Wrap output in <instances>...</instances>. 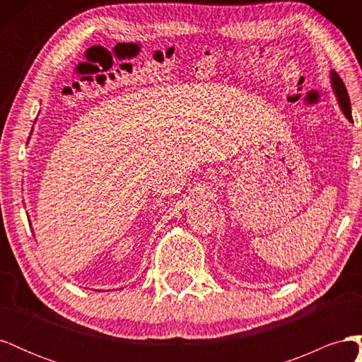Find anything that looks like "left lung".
Segmentation results:
<instances>
[{"instance_id": "obj_1", "label": "left lung", "mask_w": 362, "mask_h": 362, "mask_svg": "<svg viewBox=\"0 0 362 362\" xmlns=\"http://www.w3.org/2000/svg\"><path fill=\"white\" fill-rule=\"evenodd\" d=\"M331 83H332V89L337 95V100L339 103V107H341V110L346 115V117L350 120V122H352L354 120L352 110H350V100H349V95L346 90V86L335 71H331Z\"/></svg>"}]
</instances>
